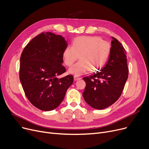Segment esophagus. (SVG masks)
<instances>
[{
	"label": "esophagus",
	"mask_w": 149,
	"mask_h": 149,
	"mask_svg": "<svg viewBox=\"0 0 149 149\" xmlns=\"http://www.w3.org/2000/svg\"><path fill=\"white\" fill-rule=\"evenodd\" d=\"M74 79L75 81H77V80H80V77H76V76H74Z\"/></svg>",
	"instance_id": "esophagus-1"
}]
</instances>
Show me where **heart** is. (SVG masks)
I'll return each mask as SVG.
<instances>
[{"label": "heart", "mask_w": 149, "mask_h": 149, "mask_svg": "<svg viewBox=\"0 0 149 149\" xmlns=\"http://www.w3.org/2000/svg\"><path fill=\"white\" fill-rule=\"evenodd\" d=\"M111 51L109 42L96 36H79L75 38L72 46H68L62 53L65 64L71 66L78 59L80 60L70 67L68 72L80 76L88 70L97 72L107 62Z\"/></svg>", "instance_id": "obj_1"}]
</instances>
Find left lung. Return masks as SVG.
Wrapping results in <instances>:
<instances>
[{"instance_id":"left-lung-1","label":"left lung","mask_w":149,"mask_h":149,"mask_svg":"<svg viewBox=\"0 0 149 149\" xmlns=\"http://www.w3.org/2000/svg\"><path fill=\"white\" fill-rule=\"evenodd\" d=\"M112 38L111 54L106 66L100 72L83 79L86 83L84 100L95 109H104L116 102L128 78L126 52L117 39Z\"/></svg>"}]
</instances>
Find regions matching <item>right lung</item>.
Wrapping results in <instances>:
<instances>
[{"label":"right lung","instance_id":"1","mask_svg":"<svg viewBox=\"0 0 149 149\" xmlns=\"http://www.w3.org/2000/svg\"><path fill=\"white\" fill-rule=\"evenodd\" d=\"M67 46L61 36L43 32L22 53L19 78L22 88L31 104L42 111L57 108L74 81L72 75L58 78L66 71L62 53Z\"/></svg>","mask_w":149,"mask_h":149}]
</instances>
